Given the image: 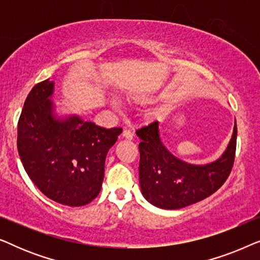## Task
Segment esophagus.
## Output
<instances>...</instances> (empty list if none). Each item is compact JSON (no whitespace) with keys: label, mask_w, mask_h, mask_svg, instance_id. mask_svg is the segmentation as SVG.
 I'll use <instances>...</instances> for the list:
<instances>
[{"label":"esophagus","mask_w":260,"mask_h":260,"mask_svg":"<svg viewBox=\"0 0 260 260\" xmlns=\"http://www.w3.org/2000/svg\"><path fill=\"white\" fill-rule=\"evenodd\" d=\"M122 135H123V137L125 138V140H129V141H131V140H133V138H134V134L131 133L130 130H124Z\"/></svg>","instance_id":"34e87169"}]
</instances>
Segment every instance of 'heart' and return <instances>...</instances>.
I'll return each mask as SVG.
<instances>
[{"label": "heart", "mask_w": 260, "mask_h": 260, "mask_svg": "<svg viewBox=\"0 0 260 260\" xmlns=\"http://www.w3.org/2000/svg\"><path fill=\"white\" fill-rule=\"evenodd\" d=\"M131 99H133V101H135V102H138V101H141V99H144V98H142V97H134V98H131ZM113 105L117 106V103L113 102Z\"/></svg>", "instance_id": "heart-1"}]
</instances>
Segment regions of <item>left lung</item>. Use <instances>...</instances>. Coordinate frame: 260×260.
<instances>
[{
	"mask_svg": "<svg viewBox=\"0 0 260 260\" xmlns=\"http://www.w3.org/2000/svg\"><path fill=\"white\" fill-rule=\"evenodd\" d=\"M140 148V184L145 200L162 209H180L215 193L229 177L237 144V124L218 159L193 165L176 157L162 143L158 122L136 131Z\"/></svg>",
	"mask_w": 260,
	"mask_h": 260,
	"instance_id": "8db88e82",
	"label": "left lung"
}]
</instances>
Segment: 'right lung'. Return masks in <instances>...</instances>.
I'll list each match as a JSON object with an SVG mask.
<instances>
[{"mask_svg": "<svg viewBox=\"0 0 260 260\" xmlns=\"http://www.w3.org/2000/svg\"><path fill=\"white\" fill-rule=\"evenodd\" d=\"M54 81L31 88L17 124V150L35 186L58 204L80 207L98 197L109 149L122 127L95 125L78 115L56 116Z\"/></svg>", "mask_w": 260, "mask_h": 260, "instance_id": "add662e5", "label": "right lung"}]
</instances>
